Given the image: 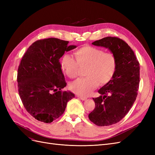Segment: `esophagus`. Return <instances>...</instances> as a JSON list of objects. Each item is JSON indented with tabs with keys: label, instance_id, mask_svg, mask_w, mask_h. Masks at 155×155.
<instances>
[{
	"label": "esophagus",
	"instance_id": "obj_1",
	"mask_svg": "<svg viewBox=\"0 0 155 155\" xmlns=\"http://www.w3.org/2000/svg\"><path fill=\"white\" fill-rule=\"evenodd\" d=\"M78 97H79V98H80V99L81 100H86L87 99V97H85V96H79V95H77L76 96Z\"/></svg>",
	"mask_w": 155,
	"mask_h": 155
}]
</instances>
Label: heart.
<instances>
[{
	"mask_svg": "<svg viewBox=\"0 0 155 155\" xmlns=\"http://www.w3.org/2000/svg\"><path fill=\"white\" fill-rule=\"evenodd\" d=\"M72 55L64 54L60 64L63 71L70 78H76L79 66L87 65L86 78H79L70 84L71 90L79 96H88L98 83L101 85L109 83L116 72V59L113 54L94 46H85Z\"/></svg>",
	"mask_w": 155,
	"mask_h": 155,
	"instance_id": "b5f03b06",
	"label": "heart"
}]
</instances>
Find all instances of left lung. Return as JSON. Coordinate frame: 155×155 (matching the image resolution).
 Wrapping results in <instances>:
<instances>
[{"mask_svg":"<svg viewBox=\"0 0 155 155\" xmlns=\"http://www.w3.org/2000/svg\"><path fill=\"white\" fill-rule=\"evenodd\" d=\"M92 44L108 48L116 59L114 76L98 91L101 96L93 98L95 108L88 114L89 120L96 125L109 126L125 117L136 100L140 83V64L133 50L118 37H104Z\"/></svg>","mask_w":155,"mask_h":155,"instance_id":"left-lung-1","label":"left lung"}]
</instances>
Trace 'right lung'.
<instances>
[{"mask_svg":"<svg viewBox=\"0 0 155 155\" xmlns=\"http://www.w3.org/2000/svg\"><path fill=\"white\" fill-rule=\"evenodd\" d=\"M68 41L48 38L34 42L23 55L18 66V94L26 110L44 123L61 116L67 102L75 97L67 86L59 59L65 51L76 48ZM59 91H58V90Z\"/></svg>","mask_w":155,"mask_h":155,"instance_id":"add662e5","label":"right lung"}]
</instances>
